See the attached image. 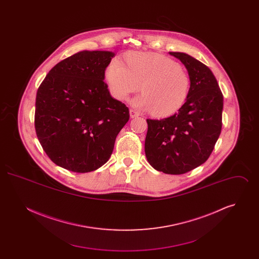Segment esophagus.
<instances>
[{
    "label": "esophagus",
    "mask_w": 259,
    "mask_h": 259,
    "mask_svg": "<svg viewBox=\"0 0 259 259\" xmlns=\"http://www.w3.org/2000/svg\"><path fill=\"white\" fill-rule=\"evenodd\" d=\"M129 112H130V117H131V118H135V117H138V116L140 115L139 112L136 111L135 110H130Z\"/></svg>",
    "instance_id": "1"
}]
</instances>
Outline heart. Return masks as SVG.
Segmentation results:
<instances>
[{"label": "heart", "mask_w": 259, "mask_h": 259, "mask_svg": "<svg viewBox=\"0 0 259 259\" xmlns=\"http://www.w3.org/2000/svg\"><path fill=\"white\" fill-rule=\"evenodd\" d=\"M127 65L112 59L105 71L111 95L120 101L139 90L143 92L132 104L156 116L179 111L189 93L190 79L179 63L153 52L132 51L125 54Z\"/></svg>", "instance_id": "obj_1"}]
</instances>
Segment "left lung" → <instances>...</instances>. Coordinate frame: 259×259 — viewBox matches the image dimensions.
<instances>
[{
  "label": "left lung",
  "mask_w": 259,
  "mask_h": 259,
  "mask_svg": "<svg viewBox=\"0 0 259 259\" xmlns=\"http://www.w3.org/2000/svg\"><path fill=\"white\" fill-rule=\"evenodd\" d=\"M186 68L189 93L172 116L147 119L145 152L157 171L182 175L205 163L221 135L223 96L209 68L184 52H170Z\"/></svg>",
  "instance_id": "1"
}]
</instances>
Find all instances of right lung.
Listing matches in <instances>:
<instances>
[{
    "mask_svg": "<svg viewBox=\"0 0 259 259\" xmlns=\"http://www.w3.org/2000/svg\"><path fill=\"white\" fill-rule=\"evenodd\" d=\"M114 52L83 50L62 60L38 87L35 128L52 162L76 172L110 159L129 110L112 98L105 71Z\"/></svg>",
    "mask_w": 259,
    "mask_h": 259,
    "instance_id": "obj_1",
    "label": "right lung"
}]
</instances>
